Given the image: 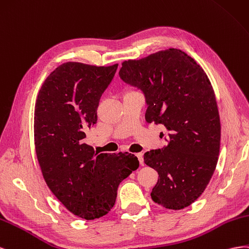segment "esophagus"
Segmentation results:
<instances>
[{
	"label": "esophagus",
	"mask_w": 249,
	"mask_h": 249,
	"mask_svg": "<svg viewBox=\"0 0 249 249\" xmlns=\"http://www.w3.org/2000/svg\"><path fill=\"white\" fill-rule=\"evenodd\" d=\"M136 155H137V158L139 159V160H140V162H141V165L144 166V154L142 153V152H140V153H137Z\"/></svg>",
	"instance_id": "esophagus-1"
}]
</instances>
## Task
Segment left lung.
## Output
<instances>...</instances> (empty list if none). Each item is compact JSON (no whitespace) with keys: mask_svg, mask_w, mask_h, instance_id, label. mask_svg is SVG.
<instances>
[{"mask_svg":"<svg viewBox=\"0 0 249 249\" xmlns=\"http://www.w3.org/2000/svg\"><path fill=\"white\" fill-rule=\"evenodd\" d=\"M119 75L143 91L147 122L167 129L168 145L144 154L145 164L159 173L152 200L169 210L189 207L209 184L220 150L221 125L210 79L174 48L125 60Z\"/></svg>","mask_w":249,"mask_h":249,"instance_id":"8db88e82","label":"left lung"}]
</instances>
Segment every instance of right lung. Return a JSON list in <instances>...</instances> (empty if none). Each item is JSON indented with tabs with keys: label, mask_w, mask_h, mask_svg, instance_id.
Returning <instances> with one entry per match:
<instances>
[{
	"label": "right lung",
	"mask_w": 249,
	"mask_h": 249,
	"mask_svg": "<svg viewBox=\"0 0 249 249\" xmlns=\"http://www.w3.org/2000/svg\"><path fill=\"white\" fill-rule=\"evenodd\" d=\"M118 63L66 62L42 84L35 103V151L49 189L74 215L93 220L112 209L120 182L140 166L128 152L100 153L85 143Z\"/></svg>",
	"instance_id": "right-lung-1"
}]
</instances>
